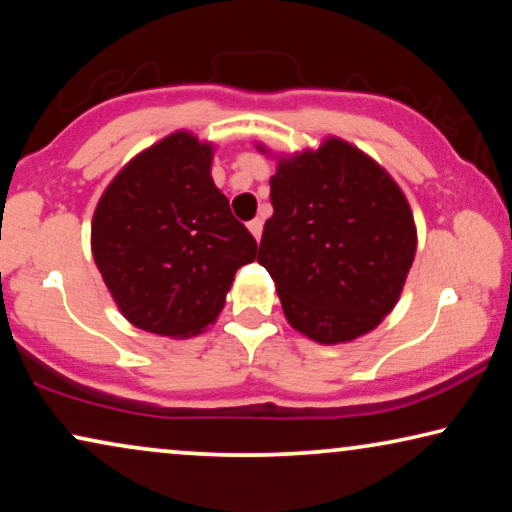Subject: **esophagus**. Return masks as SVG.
Listing matches in <instances>:
<instances>
[{
  "label": "esophagus",
  "instance_id": "obj_1",
  "mask_svg": "<svg viewBox=\"0 0 512 512\" xmlns=\"http://www.w3.org/2000/svg\"><path fill=\"white\" fill-rule=\"evenodd\" d=\"M247 226H249V230H251V235L256 237V242L261 240V233H263V221H261V219H254V221H249Z\"/></svg>",
  "mask_w": 512,
  "mask_h": 512
}]
</instances>
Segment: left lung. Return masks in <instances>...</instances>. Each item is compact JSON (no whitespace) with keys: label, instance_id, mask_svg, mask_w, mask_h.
Here are the masks:
<instances>
[{"label":"left lung","instance_id":"left-lung-1","mask_svg":"<svg viewBox=\"0 0 512 512\" xmlns=\"http://www.w3.org/2000/svg\"><path fill=\"white\" fill-rule=\"evenodd\" d=\"M275 160V212L258 263L275 282L284 317L319 345L361 338L394 310L415 261L410 202L377 160L340 137Z\"/></svg>","mask_w":512,"mask_h":512}]
</instances>
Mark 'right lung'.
Returning a JSON list of instances; mask_svg holds the SVG:
<instances>
[{
    "label": "right lung",
    "mask_w": 512,
    "mask_h": 512,
    "mask_svg": "<svg viewBox=\"0 0 512 512\" xmlns=\"http://www.w3.org/2000/svg\"><path fill=\"white\" fill-rule=\"evenodd\" d=\"M212 142L177 130L111 179L90 223V249L132 326L191 338L214 324L256 240L212 179Z\"/></svg>",
    "instance_id": "add662e5"
}]
</instances>
